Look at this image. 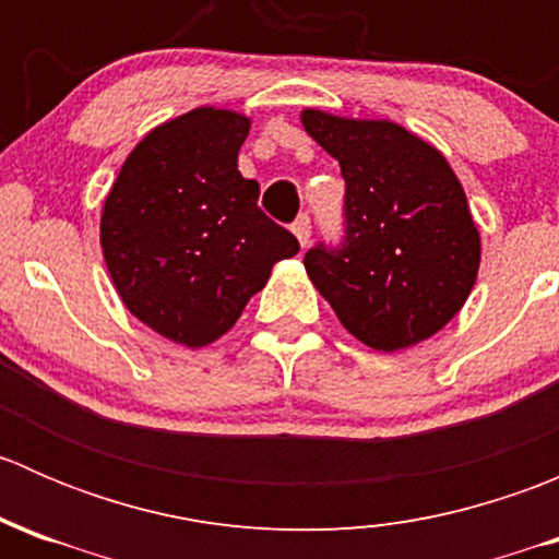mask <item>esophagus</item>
Instances as JSON below:
<instances>
[{"label":"esophagus","instance_id":"34e87169","mask_svg":"<svg viewBox=\"0 0 559 559\" xmlns=\"http://www.w3.org/2000/svg\"><path fill=\"white\" fill-rule=\"evenodd\" d=\"M292 233H295V238L300 240V246L306 248L308 240H311V218L308 216H300L295 224H292Z\"/></svg>","mask_w":559,"mask_h":559}]
</instances>
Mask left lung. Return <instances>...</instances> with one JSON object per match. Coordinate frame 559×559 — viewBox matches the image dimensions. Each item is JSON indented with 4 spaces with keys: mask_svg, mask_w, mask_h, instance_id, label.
<instances>
[{
    "mask_svg": "<svg viewBox=\"0 0 559 559\" xmlns=\"http://www.w3.org/2000/svg\"><path fill=\"white\" fill-rule=\"evenodd\" d=\"M302 127L346 180L341 240H321L302 259L313 286L376 352L436 335L467 300L481 259L449 162L392 121L306 110Z\"/></svg>",
    "mask_w": 559,
    "mask_h": 559,
    "instance_id": "1",
    "label": "left lung"
}]
</instances>
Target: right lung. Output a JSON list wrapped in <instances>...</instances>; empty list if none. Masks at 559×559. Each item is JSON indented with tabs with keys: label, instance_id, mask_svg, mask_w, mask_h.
Masks as SVG:
<instances>
[{
	"label": "right lung",
	"instance_id": "obj_1",
	"mask_svg": "<svg viewBox=\"0 0 559 559\" xmlns=\"http://www.w3.org/2000/svg\"><path fill=\"white\" fill-rule=\"evenodd\" d=\"M248 118L197 107L129 154L105 200L99 240L123 306L183 346L222 337L295 235L259 207L238 170Z\"/></svg>",
	"mask_w": 559,
	"mask_h": 559
}]
</instances>
